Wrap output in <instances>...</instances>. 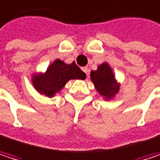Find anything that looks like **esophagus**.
Returning a JSON list of instances; mask_svg holds the SVG:
<instances>
[{
	"label": "esophagus",
	"mask_w": 160,
	"mask_h": 160,
	"mask_svg": "<svg viewBox=\"0 0 160 160\" xmlns=\"http://www.w3.org/2000/svg\"><path fill=\"white\" fill-rule=\"evenodd\" d=\"M82 71H83L87 75L88 74V67H83V68H82Z\"/></svg>",
	"instance_id": "34e87169"
}]
</instances>
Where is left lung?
Wrapping results in <instances>:
<instances>
[{
	"mask_svg": "<svg viewBox=\"0 0 160 160\" xmlns=\"http://www.w3.org/2000/svg\"><path fill=\"white\" fill-rule=\"evenodd\" d=\"M90 77L102 96L110 99L118 92L119 86L117 84L115 75L107 63H102L98 67L97 71H92Z\"/></svg>",
	"mask_w": 160,
	"mask_h": 160,
	"instance_id": "8db88e82",
	"label": "left lung"
}]
</instances>
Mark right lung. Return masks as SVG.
Here are the masks:
<instances>
[{"label": "right lung", "instance_id": "1", "mask_svg": "<svg viewBox=\"0 0 160 160\" xmlns=\"http://www.w3.org/2000/svg\"><path fill=\"white\" fill-rule=\"evenodd\" d=\"M71 79H86V73L72 62L66 64L60 59L55 60L42 75L33 76L32 83L34 88L41 94L52 97L58 92Z\"/></svg>", "mask_w": 160, "mask_h": 160}]
</instances>
